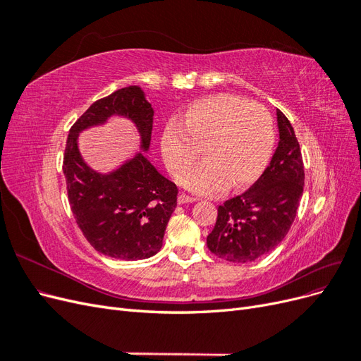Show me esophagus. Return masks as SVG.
Here are the masks:
<instances>
[{"label": "esophagus", "instance_id": "obj_1", "mask_svg": "<svg viewBox=\"0 0 361 361\" xmlns=\"http://www.w3.org/2000/svg\"><path fill=\"white\" fill-rule=\"evenodd\" d=\"M194 202H195V199H194V197H190V195H187V194H180L179 197H178V203H179V204L194 203Z\"/></svg>", "mask_w": 361, "mask_h": 361}]
</instances>
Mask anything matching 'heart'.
Here are the masks:
<instances>
[{
  "mask_svg": "<svg viewBox=\"0 0 361 361\" xmlns=\"http://www.w3.org/2000/svg\"><path fill=\"white\" fill-rule=\"evenodd\" d=\"M274 146V123L259 104L233 94H215L192 102L180 126L169 123L161 138V154L170 173L178 174L199 157L203 162L185 170L178 183L200 195L253 183L269 161Z\"/></svg>",
  "mask_w": 361,
  "mask_h": 361,
  "instance_id": "1",
  "label": "heart"
}]
</instances>
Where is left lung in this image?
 I'll list each match as a JSON object with an SVG mask.
<instances>
[{
	"label": "left lung",
	"instance_id": "8db88e82",
	"mask_svg": "<svg viewBox=\"0 0 361 361\" xmlns=\"http://www.w3.org/2000/svg\"><path fill=\"white\" fill-rule=\"evenodd\" d=\"M279 145L269 166L244 194L218 206L206 244L214 255L248 264L274 250L297 216L304 188L301 149L286 116L277 110Z\"/></svg>",
	"mask_w": 361,
	"mask_h": 361
}]
</instances>
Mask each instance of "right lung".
Wrapping results in <instances>:
<instances>
[{"label": "right lung", "mask_w": 361, "mask_h": 361, "mask_svg": "<svg viewBox=\"0 0 361 361\" xmlns=\"http://www.w3.org/2000/svg\"><path fill=\"white\" fill-rule=\"evenodd\" d=\"M123 116L137 129L140 152L114 171H93L82 158L79 134ZM154 108L138 85L120 89L90 105L69 130L63 173L76 224L101 255L122 260L155 256L176 207L178 188L152 166L149 152Z\"/></svg>", "instance_id": "obj_1"}]
</instances>
